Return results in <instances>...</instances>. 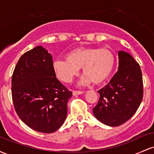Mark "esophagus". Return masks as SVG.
<instances>
[{"mask_svg":"<svg viewBox=\"0 0 154 154\" xmlns=\"http://www.w3.org/2000/svg\"><path fill=\"white\" fill-rule=\"evenodd\" d=\"M84 93V91H73L72 92V94L74 95H80Z\"/></svg>","mask_w":154,"mask_h":154,"instance_id":"esophagus-1","label":"esophagus"}]
</instances>
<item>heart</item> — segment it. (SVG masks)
Returning <instances> with one entry per match:
<instances>
[{
	"label": "heart",
	"mask_w": 154,
	"mask_h": 154,
	"mask_svg": "<svg viewBox=\"0 0 154 154\" xmlns=\"http://www.w3.org/2000/svg\"><path fill=\"white\" fill-rule=\"evenodd\" d=\"M115 66V57L107 48H77L66 55V59H58L53 67L56 77L64 82H70L82 67L85 76L82 83L93 82L101 84L109 79Z\"/></svg>",
	"instance_id": "b5f03b06"
}]
</instances>
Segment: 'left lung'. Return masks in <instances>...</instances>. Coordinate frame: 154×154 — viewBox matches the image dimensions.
Returning a JSON list of instances; mask_svg holds the SVG:
<instances>
[{
    "label": "left lung",
    "mask_w": 154,
    "mask_h": 154,
    "mask_svg": "<svg viewBox=\"0 0 154 154\" xmlns=\"http://www.w3.org/2000/svg\"><path fill=\"white\" fill-rule=\"evenodd\" d=\"M119 70L110 82L98 92L100 98L93 109L97 119L116 127L128 121L137 111L143 97L142 72L128 53L119 52Z\"/></svg>",
    "instance_id": "left-lung-1"
}]
</instances>
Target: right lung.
<instances>
[{
	"label": "right lung",
	"mask_w": 154,
	"mask_h": 154,
	"mask_svg": "<svg viewBox=\"0 0 154 154\" xmlns=\"http://www.w3.org/2000/svg\"><path fill=\"white\" fill-rule=\"evenodd\" d=\"M50 54L42 46L24 53L11 78V95L17 115L28 127L52 133L66 120L72 91L56 78Z\"/></svg>",
	"instance_id": "add662e5"
}]
</instances>
